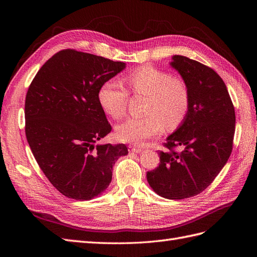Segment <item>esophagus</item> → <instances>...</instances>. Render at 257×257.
I'll return each instance as SVG.
<instances>
[{"instance_id":"34e87169","label":"esophagus","mask_w":257,"mask_h":257,"mask_svg":"<svg viewBox=\"0 0 257 257\" xmlns=\"http://www.w3.org/2000/svg\"><path fill=\"white\" fill-rule=\"evenodd\" d=\"M128 151L138 153V152L142 151V149H141V148H138V147H135V146H128Z\"/></svg>"}]
</instances>
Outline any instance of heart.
<instances>
[{
	"mask_svg": "<svg viewBox=\"0 0 257 257\" xmlns=\"http://www.w3.org/2000/svg\"><path fill=\"white\" fill-rule=\"evenodd\" d=\"M125 81L134 95L147 96L145 118L127 119L116 126L121 142L142 144L160 135L164 126L176 130L186 119L191 106L189 85L172 73L150 65L128 73ZM130 93L114 79L104 81L97 91L98 104L106 114L120 119L125 113Z\"/></svg>",
	"mask_w": 257,
	"mask_h": 257,
	"instance_id": "1",
	"label": "heart"
}]
</instances>
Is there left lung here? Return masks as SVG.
Instances as JSON below:
<instances>
[{
  "instance_id": "left-lung-1",
  "label": "left lung",
  "mask_w": 257,
  "mask_h": 257,
  "mask_svg": "<svg viewBox=\"0 0 257 257\" xmlns=\"http://www.w3.org/2000/svg\"><path fill=\"white\" fill-rule=\"evenodd\" d=\"M172 66L189 85L190 111L167 137V151H160L159 166L147 173V180L162 197L184 199L206 190L226 164L236 115L226 85L211 67L183 56H174Z\"/></svg>"
}]
</instances>
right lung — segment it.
<instances>
[{
    "label": "right lung",
    "instance_id": "1",
    "mask_svg": "<svg viewBox=\"0 0 257 257\" xmlns=\"http://www.w3.org/2000/svg\"><path fill=\"white\" fill-rule=\"evenodd\" d=\"M125 67L94 54L64 49L46 62L26 96V136L50 183L61 194L89 200L105 191L124 144H94L111 132L97 91Z\"/></svg>",
    "mask_w": 257,
    "mask_h": 257
}]
</instances>
